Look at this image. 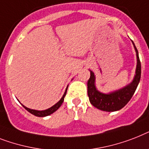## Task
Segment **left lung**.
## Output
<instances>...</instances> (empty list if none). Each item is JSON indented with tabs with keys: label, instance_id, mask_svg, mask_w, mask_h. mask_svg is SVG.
<instances>
[{
	"label": "left lung",
	"instance_id": "obj_1",
	"mask_svg": "<svg viewBox=\"0 0 149 149\" xmlns=\"http://www.w3.org/2000/svg\"><path fill=\"white\" fill-rule=\"evenodd\" d=\"M132 44L136 53L137 64L135 69V74L131 83L125 86L108 93H101L95 86V76L94 72L90 71V78L87 83V93L90 103L99 109L106 112H115L123 108L131 100L135 93L136 88L139 83L141 78V63L138 52L133 41Z\"/></svg>",
	"mask_w": 149,
	"mask_h": 149
}]
</instances>
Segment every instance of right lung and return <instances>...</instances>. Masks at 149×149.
<instances>
[{"instance_id":"obj_1","label":"right lung","mask_w":149,"mask_h":149,"mask_svg":"<svg viewBox=\"0 0 149 149\" xmlns=\"http://www.w3.org/2000/svg\"><path fill=\"white\" fill-rule=\"evenodd\" d=\"M67 88H68V86L66 87V90H65V93H64L63 95L62 96V98L60 99V100L59 101V102H57L55 104V105H54L53 106H51L50 108L47 109H45V110H35V109H29L27 108V107H26L25 106H24L23 104H21L23 106V107H24V109L26 110H27L29 112H31V114L34 115V116H38V117H45V116H49V115L53 114L54 112H56V110L60 108V106L62 105V103L63 102V100H64V97H65V95H66V90H67Z\"/></svg>"}]
</instances>
